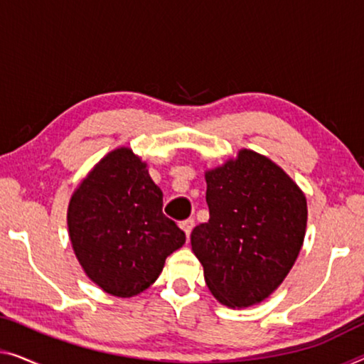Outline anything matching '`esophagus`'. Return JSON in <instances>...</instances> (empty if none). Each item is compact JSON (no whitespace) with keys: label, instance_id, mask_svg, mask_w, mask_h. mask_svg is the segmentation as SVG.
<instances>
[{"label":"esophagus","instance_id":"34e87169","mask_svg":"<svg viewBox=\"0 0 364 364\" xmlns=\"http://www.w3.org/2000/svg\"><path fill=\"white\" fill-rule=\"evenodd\" d=\"M181 229L184 230V234H186V237L189 238V235H191V232L194 229V219H186L181 222Z\"/></svg>","mask_w":364,"mask_h":364}]
</instances>
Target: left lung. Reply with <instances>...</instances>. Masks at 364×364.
<instances>
[{
    "mask_svg": "<svg viewBox=\"0 0 364 364\" xmlns=\"http://www.w3.org/2000/svg\"><path fill=\"white\" fill-rule=\"evenodd\" d=\"M205 181L210 217L191 232L205 284L225 306L262 302L301 252L306 198L278 165L252 150L205 173Z\"/></svg>",
    "mask_w": 364,
    "mask_h": 364,
    "instance_id": "left-lung-1",
    "label": "left lung"
}]
</instances>
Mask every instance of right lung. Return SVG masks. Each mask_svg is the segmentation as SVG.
Instances as JSON below:
<instances>
[{"label": "right lung", "mask_w": 364, "mask_h": 364, "mask_svg": "<svg viewBox=\"0 0 364 364\" xmlns=\"http://www.w3.org/2000/svg\"><path fill=\"white\" fill-rule=\"evenodd\" d=\"M68 230L85 273L117 297L155 283L186 234L164 214V193L129 149L107 154L68 205Z\"/></svg>", "instance_id": "right-lung-1"}]
</instances>
